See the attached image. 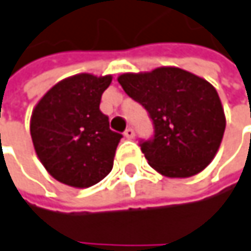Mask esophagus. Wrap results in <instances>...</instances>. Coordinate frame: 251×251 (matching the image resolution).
<instances>
[{
  "label": "esophagus",
  "mask_w": 251,
  "mask_h": 251,
  "mask_svg": "<svg viewBox=\"0 0 251 251\" xmlns=\"http://www.w3.org/2000/svg\"><path fill=\"white\" fill-rule=\"evenodd\" d=\"M124 135H125L127 139H133V138H135V130H133L132 127H127Z\"/></svg>",
  "instance_id": "1"
}]
</instances>
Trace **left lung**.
I'll return each instance as SVG.
<instances>
[{"instance_id": "obj_1", "label": "left lung", "mask_w": 251, "mask_h": 251, "mask_svg": "<svg viewBox=\"0 0 251 251\" xmlns=\"http://www.w3.org/2000/svg\"><path fill=\"white\" fill-rule=\"evenodd\" d=\"M118 81L153 122L155 135L142 141L141 149L155 171L188 178L208 167L226 129L224 109L211 83L171 66L125 73Z\"/></svg>"}]
</instances>
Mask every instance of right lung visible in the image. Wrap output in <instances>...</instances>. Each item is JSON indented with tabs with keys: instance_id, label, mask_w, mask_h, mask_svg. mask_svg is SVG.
I'll use <instances>...</instances> for the list:
<instances>
[{
	"instance_id": "add662e5",
	"label": "right lung",
	"mask_w": 251,
	"mask_h": 251,
	"mask_svg": "<svg viewBox=\"0 0 251 251\" xmlns=\"http://www.w3.org/2000/svg\"><path fill=\"white\" fill-rule=\"evenodd\" d=\"M112 76L80 73L58 81L35 104L30 132L35 153L58 182L87 188L112 171L121 133L99 109Z\"/></svg>"
}]
</instances>
